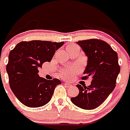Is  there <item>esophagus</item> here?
Wrapping results in <instances>:
<instances>
[{
	"label": "esophagus",
	"mask_w": 130,
	"mask_h": 130,
	"mask_svg": "<svg viewBox=\"0 0 130 130\" xmlns=\"http://www.w3.org/2000/svg\"><path fill=\"white\" fill-rule=\"evenodd\" d=\"M64 85H65V87H70L72 86L71 84H70V83H68V82H65V83H64Z\"/></svg>",
	"instance_id": "esophagus-1"
}]
</instances>
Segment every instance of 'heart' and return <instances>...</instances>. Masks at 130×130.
<instances>
[{"label":"heart","mask_w":130,"mask_h":130,"mask_svg":"<svg viewBox=\"0 0 130 130\" xmlns=\"http://www.w3.org/2000/svg\"><path fill=\"white\" fill-rule=\"evenodd\" d=\"M72 46H75L74 45H70V46H69L68 47H72ZM70 70H64V72H61V75L63 76H68V74H70Z\"/></svg>","instance_id":"b5f03b06"}]
</instances>
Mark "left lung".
<instances>
[{
    "label": "left lung",
    "mask_w": 130,
    "mask_h": 130,
    "mask_svg": "<svg viewBox=\"0 0 130 130\" xmlns=\"http://www.w3.org/2000/svg\"><path fill=\"white\" fill-rule=\"evenodd\" d=\"M88 58L83 79L91 76V85H77L79 93L71 101L83 109H94L106 100L116 87L120 72L118 54L107 42L97 39L76 42Z\"/></svg>",
    "instance_id": "left-lung-1"
}]
</instances>
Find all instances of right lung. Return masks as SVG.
<instances>
[{
	"label": "right lung",
	"mask_w": 130,
	"mask_h": 130,
	"mask_svg": "<svg viewBox=\"0 0 130 130\" xmlns=\"http://www.w3.org/2000/svg\"><path fill=\"white\" fill-rule=\"evenodd\" d=\"M64 41L32 40L21 41L10 52L7 72L9 85L18 100L29 107L43 106L51 100L61 81L47 80L38 74L45 62H50Z\"/></svg>",
	"instance_id": "obj_1"
}]
</instances>
